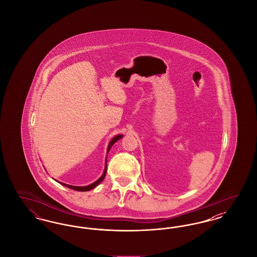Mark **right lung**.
Here are the masks:
<instances>
[{"mask_svg": "<svg viewBox=\"0 0 257 257\" xmlns=\"http://www.w3.org/2000/svg\"><path fill=\"white\" fill-rule=\"evenodd\" d=\"M121 138H122V135H118V136H115V137L110 141V144H109V147H108V153H109V151H110V147H112V145H113L114 143H116L118 140H120ZM106 162H107V161H106ZM106 171H107V166H106V169H105V171L103 172L102 176L98 179L97 181H95L94 183L90 184V185H88V186H85V187H76V186H71V185L61 183V182H60V183H61V185H63V186H65V187H67V188H70V189H72V190H75V191L86 192V191H89V190L95 188L98 184L101 183V182L103 181V179L105 178V175H106Z\"/></svg>", "mask_w": 257, "mask_h": 257, "instance_id": "1", "label": "right lung"}]
</instances>
